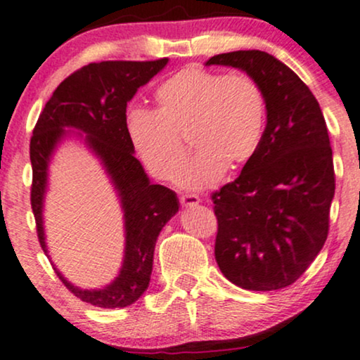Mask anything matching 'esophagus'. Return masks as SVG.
I'll return each mask as SVG.
<instances>
[{"mask_svg": "<svg viewBox=\"0 0 360 360\" xmlns=\"http://www.w3.org/2000/svg\"><path fill=\"white\" fill-rule=\"evenodd\" d=\"M180 203L184 207H193V205H198V203H200V198L193 193H185L180 197Z\"/></svg>", "mask_w": 360, "mask_h": 360, "instance_id": "obj_1", "label": "esophagus"}]
</instances>
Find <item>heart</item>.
Here are the masks:
<instances>
[{"label":"heart","instance_id":"1","mask_svg":"<svg viewBox=\"0 0 360 360\" xmlns=\"http://www.w3.org/2000/svg\"><path fill=\"white\" fill-rule=\"evenodd\" d=\"M155 112L130 110L128 139L155 179L173 181L188 148L195 157L181 185L205 188L224 172L240 170L254 158L267 123V96L247 73L225 75L188 66L165 79L155 91Z\"/></svg>","mask_w":360,"mask_h":360}]
</instances>
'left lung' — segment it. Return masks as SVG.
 Returning <instances> with one entry per match:
<instances>
[{
  "mask_svg": "<svg viewBox=\"0 0 360 360\" xmlns=\"http://www.w3.org/2000/svg\"><path fill=\"white\" fill-rule=\"evenodd\" d=\"M205 65L243 70L267 96L259 150L212 193L215 260L235 285L278 290L309 269L329 233L335 173L326 120L309 86L269 53H221Z\"/></svg>",
  "mask_w": 360,
  "mask_h": 360,
  "instance_id": "1",
  "label": "left lung"
}]
</instances>
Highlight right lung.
<instances>
[{"label": "right lung", "mask_w": 360, "mask_h": 360, "mask_svg": "<svg viewBox=\"0 0 360 360\" xmlns=\"http://www.w3.org/2000/svg\"><path fill=\"white\" fill-rule=\"evenodd\" d=\"M167 63L168 58H160L155 61H101L83 66L53 91L31 136V208L44 254H48V248L43 229V200L48 165L56 145L72 133L66 128L78 130L79 136L87 133L83 137L85 143L101 160L120 197L125 219V257L118 277L103 288L83 290L53 267L73 295L96 307L122 309L140 299L150 283L158 233L179 212V198L173 190L150 184L143 167L133 155L135 148L125 127L127 103Z\"/></svg>", "instance_id": "obj_1"}]
</instances>
